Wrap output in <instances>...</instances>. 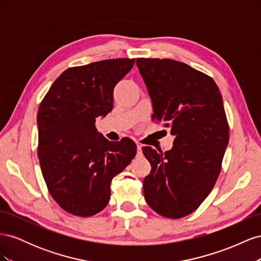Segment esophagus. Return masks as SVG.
Segmentation results:
<instances>
[{"mask_svg": "<svg viewBox=\"0 0 261 261\" xmlns=\"http://www.w3.org/2000/svg\"><path fill=\"white\" fill-rule=\"evenodd\" d=\"M143 154V151H141V145L137 144V155Z\"/></svg>", "mask_w": 261, "mask_h": 261, "instance_id": "1", "label": "esophagus"}]
</instances>
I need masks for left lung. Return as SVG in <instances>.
Returning a JSON list of instances; mask_svg holds the SVG:
<instances>
[{
    "instance_id": "left-lung-1",
    "label": "left lung",
    "mask_w": 261,
    "mask_h": 261,
    "mask_svg": "<svg viewBox=\"0 0 261 261\" xmlns=\"http://www.w3.org/2000/svg\"><path fill=\"white\" fill-rule=\"evenodd\" d=\"M152 101L153 120L174 136L173 148L143 147L151 164L144 179L149 207L169 219L191 215L212 191L228 144L222 96L212 78L183 62L137 59Z\"/></svg>"
}]
</instances>
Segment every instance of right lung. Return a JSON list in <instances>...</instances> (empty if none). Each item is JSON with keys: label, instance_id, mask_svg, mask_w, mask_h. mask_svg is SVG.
I'll list each match as a JSON object with an SVG mask.
<instances>
[{"label": "right lung", "instance_id": "obj_1", "mask_svg": "<svg viewBox=\"0 0 261 261\" xmlns=\"http://www.w3.org/2000/svg\"><path fill=\"white\" fill-rule=\"evenodd\" d=\"M135 59H112L64 70L38 110V158L52 198L66 212L91 217L111 197L112 178L136 155L129 138L109 141L96 118L113 109L116 84Z\"/></svg>", "mask_w": 261, "mask_h": 261}]
</instances>
